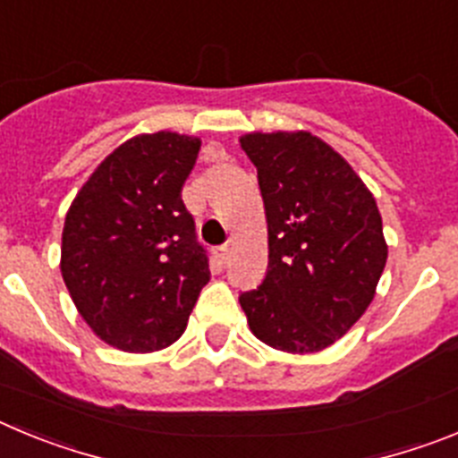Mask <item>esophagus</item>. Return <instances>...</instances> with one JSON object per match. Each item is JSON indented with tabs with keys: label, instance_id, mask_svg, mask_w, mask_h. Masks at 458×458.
Segmentation results:
<instances>
[{
	"label": "esophagus",
	"instance_id": "34e87169",
	"mask_svg": "<svg viewBox=\"0 0 458 458\" xmlns=\"http://www.w3.org/2000/svg\"><path fill=\"white\" fill-rule=\"evenodd\" d=\"M213 257H216L217 264L225 266L229 261V248L226 245H220V248H213Z\"/></svg>",
	"mask_w": 458,
	"mask_h": 458
}]
</instances>
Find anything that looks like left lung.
<instances>
[{
    "mask_svg": "<svg viewBox=\"0 0 458 458\" xmlns=\"http://www.w3.org/2000/svg\"><path fill=\"white\" fill-rule=\"evenodd\" d=\"M268 225V273L242 293L257 339L318 353L367 311L387 261L374 194L346 160L307 131L248 132Z\"/></svg>",
    "mask_w": 458,
    "mask_h": 458,
    "instance_id": "left-lung-1",
    "label": "left lung"
}]
</instances>
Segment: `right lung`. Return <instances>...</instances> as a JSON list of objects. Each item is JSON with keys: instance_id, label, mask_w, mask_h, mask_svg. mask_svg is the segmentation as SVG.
Returning a JSON list of instances; mask_svg holds the SVG:
<instances>
[{"instance_id": "right-lung-1", "label": "right lung", "mask_w": 458, "mask_h": 458, "mask_svg": "<svg viewBox=\"0 0 458 458\" xmlns=\"http://www.w3.org/2000/svg\"><path fill=\"white\" fill-rule=\"evenodd\" d=\"M199 137L125 140L75 194L62 233V277L96 337L125 353L167 349L208 284L204 248L181 188Z\"/></svg>"}]
</instances>
